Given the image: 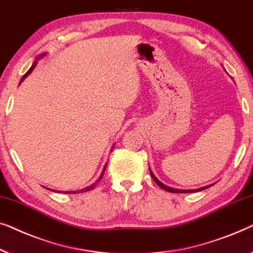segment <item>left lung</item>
Returning <instances> with one entry per match:
<instances>
[{
	"instance_id": "left-lung-1",
	"label": "left lung",
	"mask_w": 253,
	"mask_h": 253,
	"mask_svg": "<svg viewBox=\"0 0 253 253\" xmlns=\"http://www.w3.org/2000/svg\"><path fill=\"white\" fill-rule=\"evenodd\" d=\"M150 174H151V177L152 179H154V181L156 183L158 184L159 187L162 188V189H164V190H166V191H169V193H176V194H186V193H196V191H201V190H204V189H206V188H209V187H211V186H213V184H210V186H206V187H203V188H198V189H196V190H180V189H173V188H170V187H167V186H165V184L164 183H162L161 181H159L157 177H156L155 175H154V173L151 172V169H150Z\"/></svg>"
}]
</instances>
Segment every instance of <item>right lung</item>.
<instances>
[{
    "label": "right lung",
    "instance_id": "right-lung-1",
    "mask_svg": "<svg viewBox=\"0 0 253 253\" xmlns=\"http://www.w3.org/2000/svg\"><path fill=\"white\" fill-rule=\"evenodd\" d=\"M43 56H44V54H42V55H40V56H39V58H40V57H43ZM39 58H38V59H39ZM37 63H38V60H35V62L33 63V65H32V66H31V69H30V70H28L26 73H25V74H24V77H23V78H21V80H20V84H21V83H23V81H24V79H25V78H26L27 76H30V74L32 73V71H33V70H34V67H35V65H37ZM112 149H113V148H112ZM106 165H108V164H106ZM106 165L104 166V169H103V172L101 173V175H99V177H98V179H97V180H96L94 183H92V184H90V186H88V187H86V188H84V189H81V190H76V191H65V194H71V193H72V194H77V193H84V191H89V190H91V189H94V188L96 187V184H97V183L99 182V181H101V180H102V177H103V174H104V172H105Z\"/></svg>",
    "mask_w": 253,
    "mask_h": 253
}]
</instances>
